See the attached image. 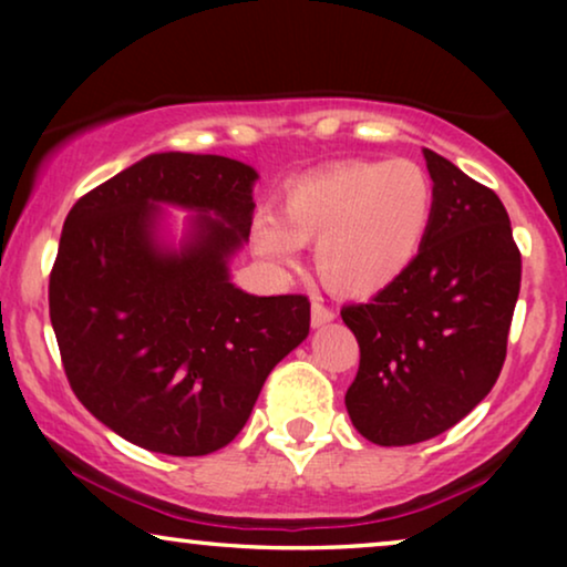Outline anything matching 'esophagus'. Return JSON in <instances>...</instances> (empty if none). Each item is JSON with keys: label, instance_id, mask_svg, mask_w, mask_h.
Segmentation results:
<instances>
[{"label": "esophagus", "instance_id": "1", "mask_svg": "<svg viewBox=\"0 0 567 567\" xmlns=\"http://www.w3.org/2000/svg\"><path fill=\"white\" fill-rule=\"evenodd\" d=\"M336 320V312H332L330 307L322 305V299H315L312 301V324L315 328H322V324H328Z\"/></svg>", "mask_w": 567, "mask_h": 567}]
</instances>
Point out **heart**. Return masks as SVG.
Masks as SVG:
<instances>
[{
  "instance_id": "b5f03b06",
  "label": "heart",
  "mask_w": 567,
  "mask_h": 567,
  "mask_svg": "<svg viewBox=\"0 0 567 567\" xmlns=\"http://www.w3.org/2000/svg\"><path fill=\"white\" fill-rule=\"evenodd\" d=\"M436 190L413 159H353L301 177L281 196V216L255 214L252 250L293 266L315 245L317 274L330 291L371 297L413 266L431 231Z\"/></svg>"
}]
</instances>
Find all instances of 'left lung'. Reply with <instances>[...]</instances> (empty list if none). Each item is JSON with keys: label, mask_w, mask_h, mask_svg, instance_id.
<instances>
[{"label": "left lung", "mask_w": 567, "mask_h": 567, "mask_svg": "<svg viewBox=\"0 0 567 567\" xmlns=\"http://www.w3.org/2000/svg\"><path fill=\"white\" fill-rule=\"evenodd\" d=\"M436 208L402 278L340 317L361 348L346 392L355 431L410 446L460 423L493 390L522 289V252L491 188L423 150Z\"/></svg>", "instance_id": "obj_1"}]
</instances>
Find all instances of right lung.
<instances>
[{
	"mask_svg": "<svg viewBox=\"0 0 567 567\" xmlns=\"http://www.w3.org/2000/svg\"><path fill=\"white\" fill-rule=\"evenodd\" d=\"M255 181L219 154H150L66 216L49 281L61 363L76 400L131 444L173 456L227 446L309 336L307 297L229 281ZM159 203L199 212L181 251L156 243Z\"/></svg>",
	"mask_w": 567,
	"mask_h": 567,
	"instance_id": "right-lung-1",
	"label": "right lung"
}]
</instances>
